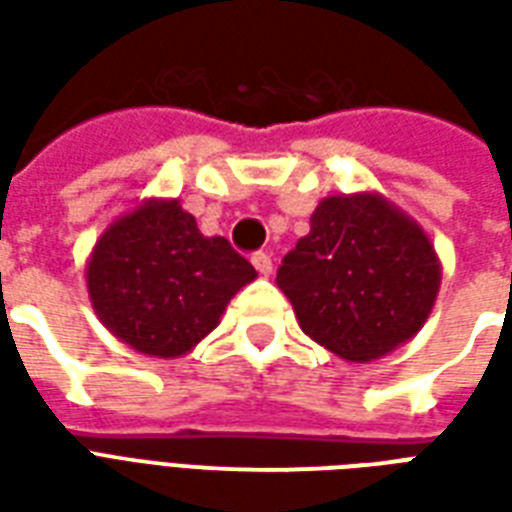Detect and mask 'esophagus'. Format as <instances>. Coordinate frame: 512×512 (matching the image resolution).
I'll return each mask as SVG.
<instances>
[{
  "mask_svg": "<svg viewBox=\"0 0 512 512\" xmlns=\"http://www.w3.org/2000/svg\"><path fill=\"white\" fill-rule=\"evenodd\" d=\"M252 266H255L257 274H263V277H268V274L274 271L271 255H266V252H255V255H252Z\"/></svg>",
  "mask_w": 512,
  "mask_h": 512,
  "instance_id": "esophagus-1",
  "label": "esophagus"
}]
</instances>
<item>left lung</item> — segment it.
I'll return each mask as SVG.
<instances>
[{
    "label": "left lung",
    "instance_id": "8db88e82",
    "mask_svg": "<svg viewBox=\"0 0 512 512\" xmlns=\"http://www.w3.org/2000/svg\"><path fill=\"white\" fill-rule=\"evenodd\" d=\"M277 285L301 332L365 365L425 326L441 263L428 233L384 194H334L318 202L310 233L282 257Z\"/></svg>",
    "mask_w": 512,
    "mask_h": 512
}]
</instances>
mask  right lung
Here are the masks:
<instances>
[{"label":"right lung","instance_id":"right-lung-1","mask_svg":"<svg viewBox=\"0 0 512 512\" xmlns=\"http://www.w3.org/2000/svg\"><path fill=\"white\" fill-rule=\"evenodd\" d=\"M87 293L120 343L156 359L186 356L257 277L222 235H202L178 200L150 197L117 216L87 257Z\"/></svg>","mask_w":512,"mask_h":512}]
</instances>
